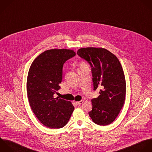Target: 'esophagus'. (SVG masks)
<instances>
[{"label": "esophagus", "mask_w": 152, "mask_h": 152, "mask_svg": "<svg viewBox=\"0 0 152 152\" xmlns=\"http://www.w3.org/2000/svg\"><path fill=\"white\" fill-rule=\"evenodd\" d=\"M76 104V105H80L81 104H82L83 103V101H77L75 102Z\"/></svg>", "instance_id": "obj_1"}]
</instances>
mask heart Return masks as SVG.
I'll use <instances>...</instances> for the list:
<instances>
[{
  "label": "heart",
  "instance_id": "obj_1",
  "mask_svg": "<svg viewBox=\"0 0 152 152\" xmlns=\"http://www.w3.org/2000/svg\"><path fill=\"white\" fill-rule=\"evenodd\" d=\"M85 64H86L85 63H83V62H81V63H79V67H80V66H83V65H85Z\"/></svg>",
  "mask_w": 152,
  "mask_h": 152
}]
</instances>
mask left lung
I'll return each mask as SVG.
<instances>
[{"label": "left lung", "instance_id": "1", "mask_svg": "<svg viewBox=\"0 0 152 152\" xmlns=\"http://www.w3.org/2000/svg\"><path fill=\"white\" fill-rule=\"evenodd\" d=\"M77 54L92 67L94 90L101 88L99 96L91 100L92 110L89 115L98 125H109L117 117L125 101L126 82L121 64L104 48H82Z\"/></svg>", "mask_w": 152, "mask_h": 152}]
</instances>
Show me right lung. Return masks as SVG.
<instances>
[{"mask_svg":"<svg viewBox=\"0 0 152 152\" xmlns=\"http://www.w3.org/2000/svg\"><path fill=\"white\" fill-rule=\"evenodd\" d=\"M75 55L70 49L48 50L35 58L29 69L28 101L37 118L48 128L63 127L74 111L71 102L54 98V94L60 89L64 63Z\"/></svg>","mask_w":152,"mask_h":152,"instance_id":"obj_1","label":"right lung"}]
</instances>
